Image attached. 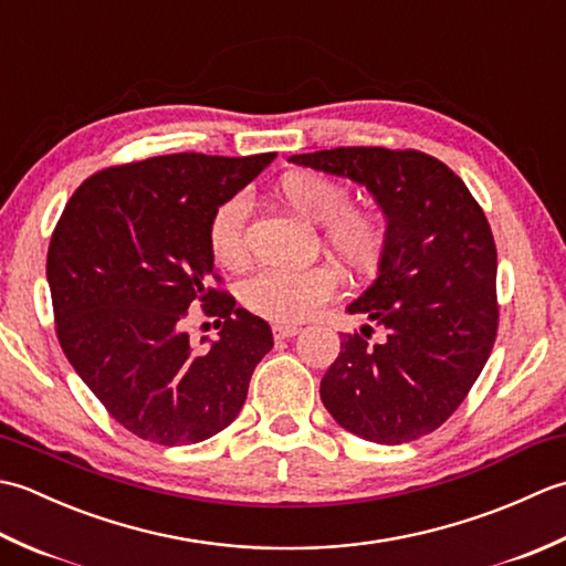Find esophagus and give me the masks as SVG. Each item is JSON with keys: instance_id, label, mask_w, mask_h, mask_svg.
Listing matches in <instances>:
<instances>
[{"instance_id": "34e87169", "label": "esophagus", "mask_w": 566, "mask_h": 566, "mask_svg": "<svg viewBox=\"0 0 566 566\" xmlns=\"http://www.w3.org/2000/svg\"><path fill=\"white\" fill-rule=\"evenodd\" d=\"M302 331L298 326H292V323H274L272 326V335L276 340H286V338H294V335Z\"/></svg>"}]
</instances>
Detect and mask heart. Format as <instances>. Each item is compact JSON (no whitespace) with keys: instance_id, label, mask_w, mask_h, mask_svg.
I'll return each mask as SVG.
<instances>
[{"instance_id":"b5f03b06","label":"heart","mask_w":566,"mask_h":566,"mask_svg":"<svg viewBox=\"0 0 566 566\" xmlns=\"http://www.w3.org/2000/svg\"><path fill=\"white\" fill-rule=\"evenodd\" d=\"M276 197L304 221L318 223L321 243L345 270L363 274L377 268L389 238L387 221L377 211L353 207V195L345 185L321 172L294 170L276 182ZM245 223L248 203L243 197L226 199L213 211L209 248L223 268L235 270L245 264ZM335 290L338 274L331 264H311L304 270H260L243 284L240 296L252 314L294 323L316 314Z\"/></svg>"}]
</instances>
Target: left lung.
Returning a JSON list of instances; mask_svg holds the SVG:
<instances>
[{
  "label": "left lung",
  "mask_w": 566,
  "mask_h": 566,
  "mask_svg": "<svg viewBox=\"0 0 566 566\" xmlns=\"http://www.w3.org/2000/svg\"><path fill=\"white\" fill-rule=\"evenodd\" d=\"M350 177L387 213L379 276L347 306L381 326L347 333L321 379L328 413L355 436L401 444L438 430L482 375L499 331L496 245L484 209L448 165L379 146L292 155Z\"/></svg>",
  "instance_id": "left-lung-1"
}]
</instances>
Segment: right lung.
<instances>
[{
  "mask_svg": "<svg viewBox=\"0 0 566 566\" xmlns=\"http://www.w3.org/2000/svg\"><path fill=\"white\" fill-rule=\"evenodd\" d=\"M274 158L175 153L106 167L84 179L55 223L45 274L60 347L140 440L172 448L231 426L272 350L268 321L221 290L209 223ZM195 305L222 328L203 354L184 331Z\"/></svg>",
  "mask_w": 566,
  "mask_h": 566,
  "instance_id": "right-lung-1",
  "label": "right lung"
}]
</instances>
